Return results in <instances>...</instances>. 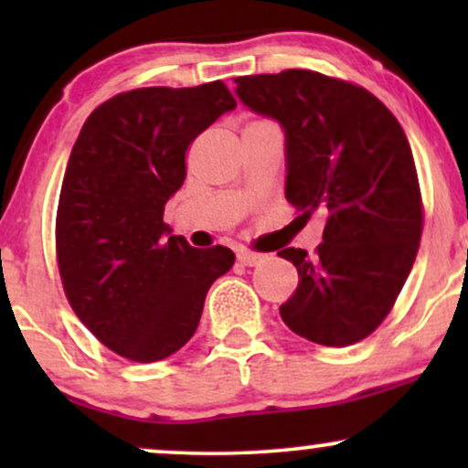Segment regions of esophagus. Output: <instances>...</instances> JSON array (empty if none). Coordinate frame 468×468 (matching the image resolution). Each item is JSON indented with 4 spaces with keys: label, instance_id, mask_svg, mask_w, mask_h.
I'll list each match as a JSON object with an SVG mask.
<instances>
[{
    "label": "esophagus",
    "instance_id": "esophagus-1",
    "mask_svg": "<svg viewBox=\"0 0 468 468\" xmlns=\"http://www.w3.org/2000/svg\"><path fill=\"white\" fill-rule=\"evenodd\" d=\"M266 260L264 252H257V250H249V249H241L238 252V261L241 266H257Z\"/></svg>",
    "mask_w": 468,
    "mask_h": 468
}]
</instances>
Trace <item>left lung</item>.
<instances>
[{
	"label": "left lung",
	"instance_id": "8db88e82",
	"mask_svg": "<svg viewBox=\"0 0 468 468\" xmlns=\"http://www.w3.org/2000/svg\"><path fill=\"white\" fill-rule=\"evenodd\" d=\"M241 103L286 132V200L321 211L324 241L283 249L299 286L279 314L327 347L363 341L394 308L420 246L416 163L396 116L372 92L313 69L233 79Z\"/></svg>",
	"mask_w": 468,
	"mask_h": 468
}]
</instances>
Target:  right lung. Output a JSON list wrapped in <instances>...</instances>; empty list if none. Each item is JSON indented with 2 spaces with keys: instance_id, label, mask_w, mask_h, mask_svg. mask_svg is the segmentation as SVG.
<instances>
[{
  "instance_id": "obj_1",
  "label": "right lung",
  "mask_w": 468,
  "mask_h": 468,
  "mask_svg": "<svg viewBox=\"0 0 468 468\" xmlns=\"http://www.w3.org/2000/svg\"><path fill=\"white\" fill-rule=\"evenodd\" d=\"M233 94L138 88L101 103L69 154L57 208V266L74 314L118 356L163 361L200 324L208 288L230 271L227 246L166 238L165 204L186 178V149Z\"/></svg>"
}]
</instances>
